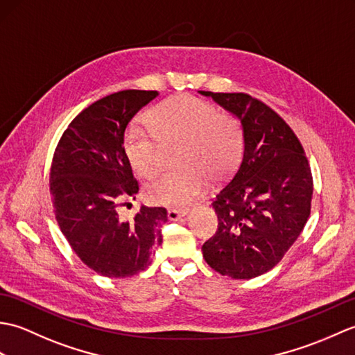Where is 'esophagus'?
Wrapping results in <instances>:
<instances>
[{
	"label": "esophagus",
	"instance_id": "1",
	"mask_svg": "<svg viewBox=\"0 0 355 355\" xmlns=\"http://www.w3.org/2000/svg\"><path fill=\"white\" fill-rule=\"evenodd\" d=\"M187 215V209H169L168 210V218L171 221H177L180 218Z\"/></svg>",
	"mask_w": 355,
	"mask_h": 355
}]
</instances>
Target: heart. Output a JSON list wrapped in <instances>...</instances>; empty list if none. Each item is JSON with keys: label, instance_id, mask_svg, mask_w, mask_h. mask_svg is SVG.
I'll return each mask as SVG.
<instances>
[{"label": "heart", "instance_id": "1", "mask_svg": "<svg viewBox=\"0 0 355 355\" xmlns=\"http://www.w3.org/2000/svg\"><path fill=\"white\" fill-rule=\"evenodd\" d=\"M149 130L131 128L123 148L132 172L153 177L162 146L178 145V171L163 173L146 187L150 202L182 207L197 198L210 182H221L236 168L243 154V126L239 120L218 112L214 103L180 94L164 101L146 116Z\"/></svg>", "mask_w": 355, "mask_h": 355}]
</instances>
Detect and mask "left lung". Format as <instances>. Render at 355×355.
Instances as JSON below:
<instances>
[{
    "instance_id": "1",
    "label": "left lung",
    "mask_w": 355,
    "mask_h": 355,
    "mask_svg": "<svg viewBox=\"0 0 355 355\" xmlns=\"http://www.w3.org/2000/svg\"><path fill=\"white\" fill-rule=\"evenodd\" d=\"M200 94L235 116L244 135L243 160L212 202L218 230L202 244V258L223 276H261L284 258L308 221L310 164L296 134L266 103L244 93Z\"/></svg>"
}]
</instances>
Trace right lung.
I'll list each match as a JSON object with an SVG mask.
<instances>
[{"instance_id": "right-lung-1", "label": "right lung", "mask_w": 355, "mask_h": 355, "mask_svg": "<svg viewBox=\"0 0 355 355\" xmlns=\"http://www.w3.org/2000/svg\"><path fill=\"white\" fill-rule=\"evenodd\" d=\"M157 92L125 89L89 105L73 119L53 155L50 193L56 221L80 261L107 277H128L149 266L162 244L163 207L141 206L122 221L119 202L139 192L126 160L125 130Z\"/></svg>"}]
</instances>
